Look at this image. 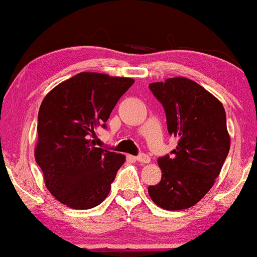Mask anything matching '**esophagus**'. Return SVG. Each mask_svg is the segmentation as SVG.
Wrapping results in <instances>:
<instances>
[{
    "label": "esophagus",
    "instance_id": "obj_1",
    "mask_svg": "<svg viewBox=\"0 0 257 257\" xmlns=\"http://www.w3.org/2000/svg\"><path fill=\"white\" fill-rule=\"evenodd\" d=\"M137 161L140 162V163H143V164H146V163H150V162H151V158H150V156L146 155V153H140V155L137 157Z\"/></svg>",
    "mask_w": 257,
    "mask_h": 257
}]
</instances>
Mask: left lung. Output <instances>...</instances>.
<instances>
[{
	"instance_id": "obj_1",
	"label": "left lung",
	"mask_w": 257,
	"mask_h": 257,
	"mask_svg": "<svg viewBox=\"0 0 257 257\" xmlns=\"http://www.w3.org/2000/svg\"><path fill=\"white\" fill-rule=\"evenodd\" d=\"M150 89L163 105L168 132L179 143L170 157L158 158L162 179L149 186V194L166 210L191 208L213 187L228 155L225 108L213 94L185 77L151 83Z\"/></svg>"
}]
</instances>
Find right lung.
Wrapping results in <instances>:
<instances>
[{"mask_svg": "<svg viewBox=\"0 0 257 257\" xmlns=\"http://www.w3.org/2000/svg\"><path fill=\"white\" fill-rule=\"evenodd\" d=\"M133 83V78L81 72L44 96L35 159L49 192L69 208H94L110 192L125 156L95 147V129L105 128Z\"/></svg>", "mask_w": 257, "mask_h": 257, "instance_id": "right-lung-1", "label": "right lung"}]
</instances>
